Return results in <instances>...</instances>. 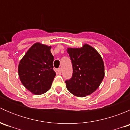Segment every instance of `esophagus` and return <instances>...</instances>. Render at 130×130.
Instances as JSON below:
<instances>
[{
	"mask_svg": "<svg viewBox=\"0 0 130 130\" xmlns=\"http://www.w3.org/2000/svg\"><path fill=\"white\" fill-rule=\"evenodd\" d=\"M57 71H58V73L59 74H60V75L61 74V72H62V71H61V69H60V68H59V69H58Z\"/></svg>",
	"mask_w": 130,
	"mask_h": 130,
	"instance_id": "34e87169",
	"label": "esophagus"
}]
</instances>
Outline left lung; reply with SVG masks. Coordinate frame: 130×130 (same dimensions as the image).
Returning a JSON list of instances; mask_svg holds the SVG:
<instances>
[{
    "mask_svg": "<svg viewBox=\"0 0 130 130\" xmlns=\"http://www.w3.org/2000/svg\"><path fill=\"white\" fill-rule=\"evenodd\" d=\"M73 67L72 77L65 81L67 89L75 96L92 94L104 77V65L98 51L84 44L81 48H68Z\"/></svg>",
    "mask_w": 130,
    "mask_h": 130,
    "instance_id": "1",
    "label": "left lung"
}]
</instances>
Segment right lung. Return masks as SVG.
Masks as SVG:
<instances>
[{"label":"right lung","instance_id":"right-lung-1","mask_svg":"<svg viewBox=\"0 0 130 130\" xmlns=\"http://www.w3.org/2000/svg\"><path fill=\"white\" fill-rule=\"evenodd\" d=\"M51 48L40 43H35L19 61L18 74L21 82L36 95L48 91L56 75Z\"/></svg>","mask_w":130,"mask_h":130}]
</instances>
